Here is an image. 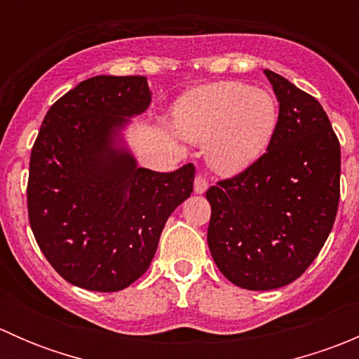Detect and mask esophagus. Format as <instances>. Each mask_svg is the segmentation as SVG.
<instances>
[{"instance_id": "1", "label": "esophagus", "mask_w": 359, "mask_h": 359, "mask_svg": "<svg viewBox=\"0 0 359 359\" xmlns=\"http://www.w3.org/2000/svg\"><path fill=\"white\" fill-rule=\"evenodd\" d=\"M208 189V180H206L205 175H196V179H194V193L196 194H203L205 191Z\"/></svg>"}]
</instances>
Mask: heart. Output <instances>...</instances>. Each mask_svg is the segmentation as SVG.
<instances>
[{"instance_id": "heart-1", "label": "heart", "mask_w": 359, "mask_h": 359, "mask_svg": "<svg viewBox=\"0 0 359 359\" xmlns=\"http://www.w3.org/2000/svg\"><path fill=\"white\" fill-rule=\"evenodd\" d=\"M173 126L194 144H206L208 165L236 175L257 161L278 126L276 99L241 81H220L187 92L173 109Z\"/></svg>"}]
</instances>
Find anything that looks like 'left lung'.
Returning <instances> with one entry per match:
<instances>
[{
    "label": "left lung",
    "instance_id": "1",
    "mask_svg": "<svg viewBox=\"0 0 359 359\" xmlns=\"http://www.w3.org/2000/svg\"><path fill=\"white\" fill-rule=\"evenodd\" d=\"M278 126L253 165L206 191L210 253L247 290H273L313 264L334 227L340 144L321 104L273 71Z\"/></svg>",
    "mask_w": 359,
    "mask_h": 359
}]
</instances>
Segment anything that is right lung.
Here are the masks:
<instances>
[{
	"label": "right lung",
	"instance_id": "1",
	"mask_svg": "<svg viewBox=\"0 0 359 359\" xmlns=\"http://www.w3.org/2000/svg\"><path fill=\"white\" fill-rule=\"evenodd\" d=\"M151 104L146 76H95L60 97L31 151L29 224L53 269L79 288L118 292L139 280L170 213L193 193V163L140 168L118 130Z\"/></svg>",
	"mask_w": 359,
	"mask_h": 359
}]
</instances>
